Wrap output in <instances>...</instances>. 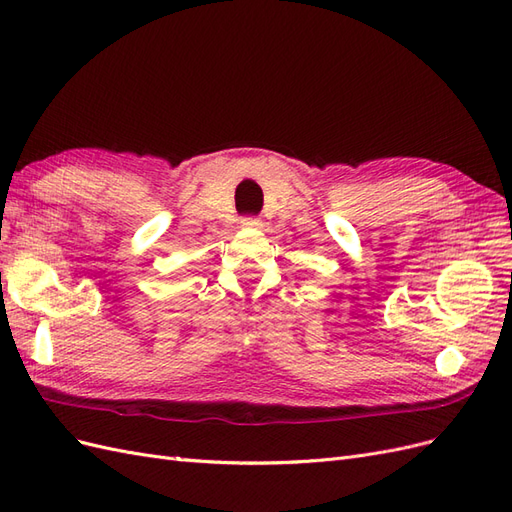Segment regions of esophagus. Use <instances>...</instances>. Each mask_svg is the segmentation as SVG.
<instances>
[{"label":"esophagus","instance_id":"1","mask_svg":"<svg viewBox=\"0 0 512 512\" xmlns=\"http://www.w3.org/2000/svg\"><path fill=\"white\" fill-rule=\"evenodd\" d=\"M245 228H252V230H256V228H260L262 226V222L258 220V218H243V222H241Z\"/></svg>","mask_w":512,"mask_h":512}]
</instances>
